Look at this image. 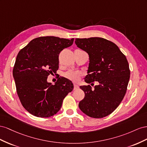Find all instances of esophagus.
<instances>
[{
    "mask_svg": "<svg viewBox=\"0 0 147 147\" xmlns=\"http://www.w3.org/2000/svg\"><path fill=\"white\" fill-rule=\"evenodd\" d=\"M78 89H79V86L77 84H74V89L76 90Z\"/></svg>",
    "mask_w": 147,
    "mask_h": 147,
    "instance_id": "34e87169",
    "label": "esophagus"
}]
</instances>
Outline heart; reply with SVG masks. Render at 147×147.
Returning <instances> with one entry per match:
<instances>
[{
	"label": "heart",
	"mask_w": 147,
	"mask_h": 147,
	"mask_svg": "<svg viewBox=\"0 0 147 147\" xmlns=\"http://www.w3.org/2000/svg\"><path fill=\"white\" fill-rule=\"evenodd\" d=\"M63 76L65 78L69 79L70 81H72L73 82H77L79 81V78H80L81 73L78 72V71H68L64 73Z\"/></svg>",
	"instance_id": "heart-1"
}]
</instances>
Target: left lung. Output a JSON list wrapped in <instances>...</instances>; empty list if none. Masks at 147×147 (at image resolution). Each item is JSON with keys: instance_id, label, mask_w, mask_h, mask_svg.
Listing matches in <instances>:
<instances>
[{"instance_id": "8db88e82", "label": "left lung", "mask_w": 147, "mask_h": 147, "mask_svg": "<svg viewBox=\"0 0 147 147\" xmlns=\"http://www.w3.org/2000/svg\"><path fill=\"white\" fill-rule=\"evenodd\" d=\"M75 44L89 56L85 82H99L94 89L80 86L85 97L79 107L91 118H103L116 110L126 92L130 78L127 58L115 43L101 37L78 38Z\"/></svg>"}]
</instances>
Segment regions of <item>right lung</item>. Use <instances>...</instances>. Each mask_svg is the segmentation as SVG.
Here are the masks:
<instances>
[{"label":"right lung","instance_id":"right-lung-1","mask_svg":"<svg viewBox=\"0 0 147 147\" xmlns=\"http://www.w3.org/2000/svg\"><path fill=\"white\" fill-rule=\"evenodd\" d=\"M74 39L43 36L32 39L20 50L13 69L16 92L23 107L31 115L49 118L60 110L73 90L71 81L60 78L52 85L48 76L58 69V55L73 44Z\"/></svg>","mask_w":147,"mask_h":147}]
</instances>
